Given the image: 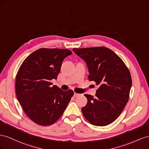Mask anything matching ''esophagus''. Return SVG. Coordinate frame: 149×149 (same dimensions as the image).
<instances>
[{
    "label": "esophagus",
    "instance_id": "obj_1",
    "mask_svg": "<svg viewBox=\"0 0 149 149\" xmlns=\"http://www.w3.org/2000/svg\"><path fill=\"white\" fill-rule=\"evenodd\" d=\"M79 95H80V94H79V93H76V92H75V93H74V96L75 97H79Z\"/></svg>",
    "mask_w": 149,
    "mask_h": 149
}]
</instances>
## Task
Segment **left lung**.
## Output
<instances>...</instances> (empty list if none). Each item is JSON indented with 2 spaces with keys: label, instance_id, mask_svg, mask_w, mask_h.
<instances>
[{
  "label": "left lung",
  "instance_id": "8db88e82",
  "mask_svg": "<svg viewBox=\"0 0 149 149\" xmlns=\"http://www.w3.org/2000/svg\"><path fill=\"white\" fill-rule=\"evenodd\" d=\"M86 61L89 81L99 86L94 97L85 94L87 104L82 108L91 124L105 126L116 120L129 101L132 86L130 71L122 59L105 47L73 49Z\"/></svg>",
  "mask_w": 149,
  "mask_h": 149
}]
</instances>
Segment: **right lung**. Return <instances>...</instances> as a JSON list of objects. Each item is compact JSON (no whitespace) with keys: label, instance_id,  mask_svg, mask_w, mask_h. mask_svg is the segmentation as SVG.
<instances>
[{"label":"right lung","instance_id":"obj_1","mask_svg":"<svg viewBox=\"0 0 149 149\" xmlns=\"http://www.w3.org/2000/svg\"><path fill=\"white\" fill-rule=\"evenodd\" d=\"M68 49H38L25 59L15 77L17 98L24 112L36 124H54L64 112L74 91H63L50 80L57 79Z\"/></svg>","mask_w":149,"mask_h":149}]
</instances>
